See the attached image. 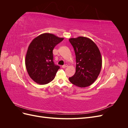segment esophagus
<instances>
[{"mask_svg":"<svg viewBox=\"0 0 128 128\" xmlns=\"http://www.w3.org/2000/svg\"><path fill=\"white\" fill-rule=\"evenodd\" d=\"M68 67V65L67 64H64V66H62V68H66V67Z\"/></svg>","mask_w":128,"mask_h":128,"instance_id":"1","label":"esophagus"}]
</instances>
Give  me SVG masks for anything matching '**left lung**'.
<instances>
[{"label":"left lung","instance_id":"left-lung-1","mask_svg":"<svg viewBox=\"0 0 128 128\" xmlns=\"http://www.w3.org/2000/svg\"><path fill=\"white\" fill-rule=\"evenodd\" d=\"M76 55V72L69 80L80 88L90 86L98 78L102 69V58L98 46L91 39L85 37L69 40Z\"/></svg>","mask_w":128,"mask_h":128}]
</instances>
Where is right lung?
<instances>
[{
	"label": "right lung",
	"mask_w": 128,
	"mask_h": 128,
	"mask_svg": "<svg viewBox=\"0 0 128 128\" xmlns=\"http://www.w3.org/2000/svg\"><path fill=\"white\" fill-rule=\"evenodd\" d=\"M64 39L52 34L44 33L30 42L25 64L27 72L34 82L44 85L54 78L60 67L54 64L53 50Z\"/></svg>",
	"instance_id": "right-lung-1"
}]
</instances>
